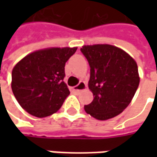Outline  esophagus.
Instances as JSON below:
<instances>
[{
	"instance_id": "esophagus-1",
	"label": "esophagus",
	"mask_w": 157,
	"mask_h": 157,
	"mask_svg": "<svg viewBox=\"0 0 157 157\" xmlns=\"http://www.w3.org/2000/svg\"><path fill=\"white\" fill-rule=\"evenodd\" d=\"M86 87V84L84 83L83 81H80L76 86L74 87H72V91H74L76 93H78V92H80V91H83V90H85Z\"/></svg>"
}]
</instances>
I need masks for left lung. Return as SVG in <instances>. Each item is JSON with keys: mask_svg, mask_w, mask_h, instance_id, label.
<instances>
[{"mask_svg": "<svg viewBox=\"0 0 157 157\" xmlns=\"http://www.w3.org/2000/svg\"><path fill=\"white\" fill-rule=\"evenodd\" d=\"M80 51L91 68L88 86L94 96L85 111L100 121L117 116L138 88L137 63L127 52L109 44L84 45Z\"/></svg>", "mask_w": 157, "mask_h": 157, "instance_id": "left-lung-1", "label": "left lung"}]
</instances>
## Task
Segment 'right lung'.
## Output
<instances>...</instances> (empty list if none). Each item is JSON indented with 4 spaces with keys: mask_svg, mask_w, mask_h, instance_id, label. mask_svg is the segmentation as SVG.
Masks as SVG:
<instances>
[{
    "mask_svg": "<svg viewBox=\"0 0 157 157\" xmlns=\"http://www.w3.org/2000/svg\"><path fill=\"white\" fill-rule=\"evenodd\" d=\"M77 48H49L32 52L15 64L11 87L15 99L29 114L47 117L60 109L70 94L64 66Z\"/></svg>",
    "mask_w": 157,
    "mask_h": 157,
    "instance_id": "1",
    "label": "right lung"
}]
</instances>
